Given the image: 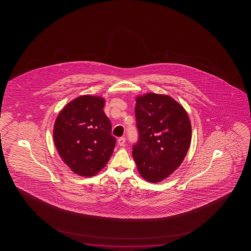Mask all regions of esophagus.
I'll list each match as a JSON object with an SVG mask.
<instances>
[{"mask_svg": "<svg viewBox=\"0 0 251 251\" xmlns=\"http://www.w3.org/2000/svg\"><path fill=\"white\" fill-rule=\"evenodd\" d=\"M125 141H126L125 137H120L118 139L117 142H118V145H119V146H124V144H125Z\"/></svg>", "mask_w": 251, "mask_h": 251, "instance_id": "obj_1", "label": "esophagus"}]
</instances>
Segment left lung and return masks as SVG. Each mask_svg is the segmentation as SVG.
<instances>
[{"mask_svg": "<svg viewBox=\"0 0 251 251\" xmlns=\"http://www.w3.org/2000/svg\"><path fill=\"white\" fill-rule=\"evenodd\" d=\"M134 110L139 138L133 158L143 178L160 182L180 166L189 150L188 114L171 97L156 93L137 97Z\"/></svg>", "mask_w": 251, "mask_h": 251, "instance_id": "obj_1", "label": "left lung"}]
</instances>
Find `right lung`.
<instances>
[{
  "label": "right lung",
  "instance_id": "right-lung-1",
  "mask_svg": "<svg viewBox=\"0 0 251 251\" xmlns=\"http://www.w3.org/2000/svg\"><path fill=\"white\" fill-rule=\"evenodd\" d=\"M103 106L101 97H78L64 107L55 120V148L66 165L78 175H96L113 152L117 141Z\"/></svg>",
  "mask_w": 251,
  "mask_h": 251
}]
</instances>
